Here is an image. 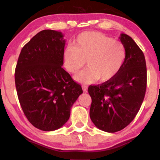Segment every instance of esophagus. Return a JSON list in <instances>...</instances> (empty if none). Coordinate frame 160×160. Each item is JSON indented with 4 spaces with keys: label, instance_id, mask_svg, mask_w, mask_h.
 Masks as SVG:
<instances>
[{
    "label": "esophagus",
    "instance_id": "1",
    "mask_svg": "<svg viewBox=\"0 0 160 160\" xmlns=\"http://www.w3.org/2000/svg\"><path fill=\"white\" fill-rule=\"evenodd\" d=\"M82 90H83V92H87V89H88V86H86V85H82Z\"/></svg>",
    "mask_w": 160,
    "mask_h": 160
}]
</instances>
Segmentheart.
<instances>
[{"label": "heart", "instance_id": "heart-1", "mask_svg": "<svg viewBox=\"0 0 160 160\" xmlns=\"http://www.w3.org/2000/svg\"><path fill=\"white\" fill-rule=\"evenodd\" d=\"M126 52L120 41L100 32H88L80 34L73 46L63 52V63L70 73H77L85 65L88 67L74 76L77 81L90 84L96 80L108 81L123 65Z\"/></svg>", "mask_w": 160, "mask_h": 160}]
</instances>
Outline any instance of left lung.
Returning <instances> with one entry per match:
<instances>
[{"instance_id": "left-lung-1", "label": "left lung", "mask_w": 160, "mask_h": 160, "mask_svg": "<svg viewBox=\"0 0 160 160\" xmlns=\"http://www.w3.org/2000/svg\"><path fill=\"white\" fill-rule=\"evenodd\" d=\"M126 56L116 76L101 85L89 86L91 120L99 129L116 132L134 120L144 101L147 87L144 55L132 38L121 34Z\"/></svg>"}]
</instances>
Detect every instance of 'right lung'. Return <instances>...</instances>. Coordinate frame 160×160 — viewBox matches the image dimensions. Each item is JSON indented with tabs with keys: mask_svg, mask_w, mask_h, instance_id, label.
I'll list each match as a JSON object with an SVG mask.
<instances>
[{
	"mask_svg": "<svg viewBox=\"0 0 160 160\" xmlns=\"http://www.w3.org/2000/svg\"><path fill=\"white\" fill-rule=\"evenodd\" d=\"M43 30L23 47L15 71L16 92L25 117L42 131H54L68 120L81 86L62 68L65 40Z\"/></svg>",
	"mask_w": 160,
	"mask_h": 160,
	"instance_id": "1",
	"label": "right lung"
}]
</instances>
